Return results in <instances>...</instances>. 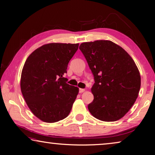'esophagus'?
Masks as SVG:
<instances>
[{
	"mask_svg": "<svg viewBox=\"0 0 155 155\" xmlns=\"http://www.w3.org/2000/svg\"><path fill=\"white\" fill-rule=\"evenodd\" d=\"M84 91H85L84 89H82V88L79 89V92H80V93H82V92H84Z\"/></svg>",
	"mask_w": 155,
	"mask_h": 155,
	"instance_id": "obj_1",
	"label": "esophagus"
}]
</instances>
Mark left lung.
<instances>
[{
    "mask_svg": "<svg viewBox=\"0 0 155 155\" xmlns=\"http://www.w3.org/2000/svg\"><path fill=\"white\" fill-rule=\"evenodd\" d=\"M79 49L87 61L95 82L94 100L88 108L104 121L119 120L131 109L138 97L141 76L134 59L109 40L82 43Z\"/></svg>",
    "mask_w": 155,
    "mask_h": 155,
    "instance_id": "1",
    "label": "left lung"
}]
</instances>
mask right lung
I'll return each mask as SVG.
<instances>
[{
  "mask_svg": "<svg viewBox=\"0 0 155 155\" xmlns=\"http://www.w3.org/2000/svg\"><path fill=\"white\" fill-rule=\"evenodd\" d=\"M78 44L51 43L32 52L24 63L20 88L27 105L35 116L46 123L67 117L78 93L63 77Z\"/></svg>",
  "mask_w": 155,
  "mask_h": 155,
  "instance_id": "right-lung-1",
  "label": "right lung"
}]
</instances>
